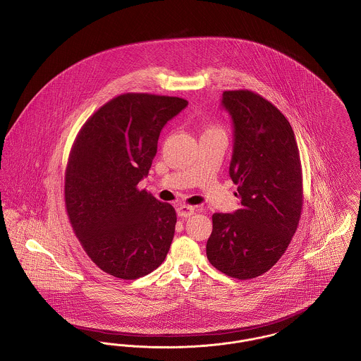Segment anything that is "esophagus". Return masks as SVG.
<instances>
[{
	"mask_svg": "<svg viewBox=\"0 0 361 361\" xmlns=\"http://www.w3.org/2000/svg\"><path fill=\"white\" fill-rule=\"evenodd\" d=\"M193 212H195V209H193L192 206L181 204L180 207H177V214H178L180 216H184V218H188V216H191Z\"/></svg>",
	"mask_w": 361,
	"mask_h": 361,
	"instance_id": "esophagus-1",
	"label": "esophagus"
}]
</instances>
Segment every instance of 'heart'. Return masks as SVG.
<instances>
[{
    "instance_id": "heart-1",
    "label": "heart",
    "mask_w": 361,
    "mask_h": 361,
    "mask_svg": "<svg viewBox=\"0 0 361 361\" xmlns=\"http://www.w3.org/2000/svg\"><path fill=\"white\" fill-rule=\"evenodd\" d=\"M209 130H221L219 128H212V129H209ZM209 130H206V132H209Z\"/></svg>"
}]
</instances>
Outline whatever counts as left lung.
<instances>
[{"label": "left lung", "mask_w": 361, "mask_h": 361, "mask_svg": "<svg viewBox=\"0 0 361 361\" xmlns=\"http://www.w3.org/2000/svg\"><path fill=\"white\" fill-rule=\"evenodd\" d=\"M233 120L229 174L241 206L212 215L206 252L226 276L251 279L267 273L289 247L302 210V171L295 132L271 102L250 90L224 91Z\"/></svg>", "instance_id": "obj_1"}]
</instances>
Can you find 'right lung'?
<instances>
[{"mask_svg":"<svg viewBox=\"0 0 361 361\" xmlns=\"http://www.w3.org/2000/svg\"><path fill=\"white\" fill-rule=\"evenodd\" d=\"M187 105L178 97L121 94L99 107L73 142L66 214L85 254L110 276H147L169 252L176 212L137 184L149 174L162 128Z\"/></svg>","mask_w":361,"mask_h":361,"instance_id":"add662e5","label":"right lung"}]
</instances>
